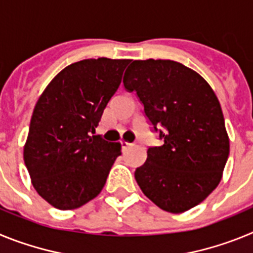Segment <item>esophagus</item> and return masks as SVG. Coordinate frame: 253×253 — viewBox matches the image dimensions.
Wrapping results in <instances>:
<instances>
[{
  "instance_id": "34e87169",
  "label": "esophagus",
  "mask_w": 253,
  "mask_h": 253,
  "mask_svg": "<svg viewBox=\"0 0 253 253\" xmlns=\"http://www.w3.org/2000/svg\"><path fill=\"white\" fill-rule=\"evenodd\" d=\"M120 144H122V148H123V149H128L129 147L133 146V144H131V143L125 142V140H122V142H120Z\"/></svg>"
}]
</instances>
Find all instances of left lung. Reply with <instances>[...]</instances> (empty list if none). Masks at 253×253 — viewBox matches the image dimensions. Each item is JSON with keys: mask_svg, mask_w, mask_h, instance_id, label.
<instances>
[{"mask_svg": "<svg viewBox=\"0 0 253 253\" xmlns=\"http://www.w3.org/2000/svg\"><path fill=\"white\" fill-rule=\"evenodd\" d=\"M123 84L137 92L154 130L162 126V144L149 147L134 173L143 194L169 213L196 207L218 186L229 156L213 88L198 72L169 59L133 60Z\"/></svg>", "mask_w": 253, "mask_h": 253, "instance_id": "1", "label": "left lung"}]
</instances>
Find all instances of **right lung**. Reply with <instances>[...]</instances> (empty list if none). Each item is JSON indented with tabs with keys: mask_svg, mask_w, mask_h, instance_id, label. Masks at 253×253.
Segmentation results:
<instances>
[{
	"mask_svg": "<svg viewBox=\"0 0 253 253\" xmlns=\"http://www.w3.org/2000/svg\"><path fill=\"white\" fill-rule=\"evenodd\" d=\"M130 59H84L62 69L40 95L24 161L31 184L51 207L72 210L101 193L120 143L92 135Z\"/></svg>",
	"mask_w": 253,
	"mask_h": 253,
	"instance_id": "1",
	"label": "right lung"
}]
</instances>
